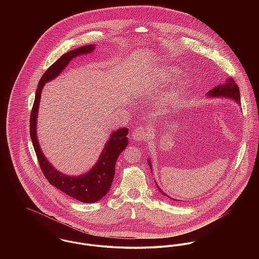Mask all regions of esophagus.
Here are the masks:
<instances>
[{"mask_svg": "<svg viewBox=\"0 0 259 259\" xmlns=\"http://www.w3.org/2000/svg\"><path fill=\"white\" fill-rule=\"evenodd\" d=\"M132 137L134 141L142 142L148 139V132L145 127H136L132 133Z\"/></svg>", "mask_w": 259, "mask_h": 259, "instance_id": "34e87169", "label": "esophagus"}]
</instances>
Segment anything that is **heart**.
Returning a JSON list of instances; mask_svg holds the SVG:
<instances>
[{
  "instance_id": "b5f03b06",
  "label": "heart",
  "mask_w": 259,
  "mask_h": 259,
  "mask_svg": "<svg viewBox=\"0 0 259 259\" xmlns=\"http://www.w3.org/2000/svg\"><path fill=\"white\" fill-rule=\"evenodd\" d=\"M180 74L179 70L174 67H165L163 68L159 74H157V79L160 82H168L174 79L178 74ZM189 82L187 80H182L172 85L166 93L163 94L161 98V103L165 108H174L176 107L182 99L186 95L189 90Z\"/></svg>"
}]
</instances>
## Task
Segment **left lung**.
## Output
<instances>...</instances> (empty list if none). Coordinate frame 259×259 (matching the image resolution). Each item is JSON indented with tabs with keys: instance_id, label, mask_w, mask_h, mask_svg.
<instances>
[{
	"instance_id": "8db88e82",
	"label": "left lung",
	"mask_w": 259,
	"mask_h": 259,
	"mask_svg": "<svg viewBox=\"0 0 259 259\" xmlns=\"http://www.w3.org/2000/svg\"><path fill=\"white\" fill-rule=\"evenodd\" d=\"M207 98H227V99H230L232 101H234L238 106L240 105V95H239V89H238V85L235 83V81L233 80L232 77H227L225 82L222 83V84H219L217 85L215 88H213L212 90H210L208 93H207ZM148 164H149V167L151 169V163H150V159H148ZM152 171V170H151ZM156 184V182H155ZM156 186L158 188V191L165 197L169 198L170 200L172 201H184V200H180V199H176V198H172L170 197L168 194H166L161 188L158 187V185L156 184Z\"/></svg>"
}]
</instances>
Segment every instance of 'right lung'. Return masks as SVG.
I'll list each match as a JSON object with an SVG mask.
<instances>
[{"label":"right lung","mask_w":259,"mask_h":259,"mask_svg":"<svg viewBox=\"0 0 259 259\" xmlns=\"http://www.w3.org/2000/svg\"><path fill=\"white\" fill-rule=\"evenodd\" d=\"M95 49L96 45H87L70 51L46 71L38 81L30 118V135L42 174L51 185L74 199L85 203L97 202L109 192L115 172L116 159L128 144L126 138L128 134L127 127H121L111 133L97 163L88 172L80 176H68L55 168L42 153L37 141V118L40 94L46 82L55 79L62 74L73 59L91 54Z\"/></svg>","instance_id":"add662e5"}]
</instances>
